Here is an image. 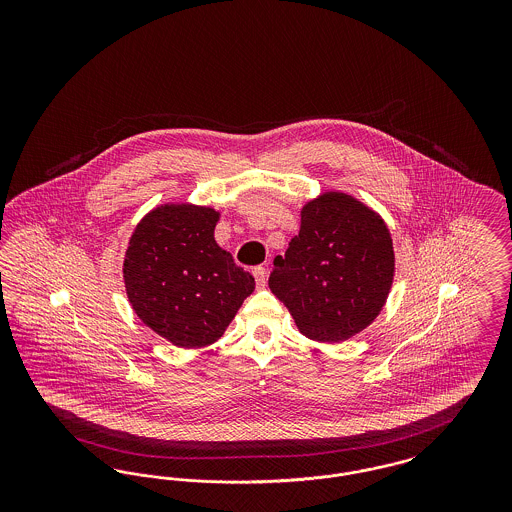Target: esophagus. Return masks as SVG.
Instances as JSON below:
<instances>
[{
  "instance_id": "obj_1",
  "label": "esophagus",
  "mask_w": 512,
  "mask_h": 512,
  "mask_svg": "<svg viewBox=\"0 0 512 512\" xmlns=\"http://www.w3.org/2000/svg\"><path fill=\"white\" fill-rule=\"evenodd\" d=\"M253 276H255V282H257V288H265L267 284V268L257 267L253 270Z\"/></svg>"
}]
</instances>
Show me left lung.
I'll return each instance as SVG.
<instances>
[{"mask_svg": "<svg viewBox=\"0 0 512 512\" xmlns=\"http://www.w3.org/2000/svg\"><path fill=\"white\" fill-rule=\"evenodd\" d=\"M395 255L386 222L351 195L324 192L301 209V228L274 259L268 286L309 340L340 343L380 315Z\"/></svg>", "mask_w": 512, "mask_h": 512, "instance_id": "1", "label": "left lung"}]
</instances>
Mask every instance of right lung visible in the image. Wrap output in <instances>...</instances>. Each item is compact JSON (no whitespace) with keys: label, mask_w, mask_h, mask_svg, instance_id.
Segmentation results:
<instances>
[{"label":"right lung","mask_w":512,"mask_h":512,"mask_svg":"<svg viewBox=\"0 0 512 512\" xmlns=\"http://www.w3.org/2000/svg\"><path fill=\"white\" fill-rule=\"evenodd\" d=\"M219 213L169 203L136 226L124 257V286L136 315L184 349L219 340L255 278L215 242Z\"/></svg>","instance_id":"add662e5"}]
</instances>
